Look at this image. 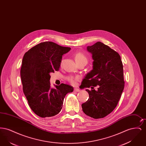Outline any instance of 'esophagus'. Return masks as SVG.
<instances>
[{"label":"esophagus","mask_w":146,"mask_h":146,"mask_svg":"<svg viewBox=\"0 0 146 146\" xmlns=\"http://www.w3.org/2000/svg\"><path fill=\"white\" fill-rule=\"evenodd\" d=\"M74 91L75 92H79V91H80V90H79V89H77V88H74Z\"/></svg>","instance_id":"1"}]
</instances>
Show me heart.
I'll use <instances>...</instances> for the list:
<instances>
[{"label": "heart", "instance_id": "obj_1", "mask_svg": "<svg viewBox=\"0 0 146 146\" xmlns=\"http://www.w3.org/2000/svg\"><path fill=\"white\" fill-rule=\"evenodd\" d=\"M75 60L76 61L77 63L82 62L83 61H88V58L86 57V56L85 54H84L82 52H78L75 55ZM62 64V62L61 63V64ZM80 79V78L79 76H67L66 78V79L70 83L72 84V85H74L76 84V81Z\"/></svg>", "mask_w": 146, "mask_h": 146}]
</instances>
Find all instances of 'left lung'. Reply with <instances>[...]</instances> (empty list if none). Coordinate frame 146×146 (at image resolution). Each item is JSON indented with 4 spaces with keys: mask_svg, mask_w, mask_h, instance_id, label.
<instances>
[{
    "mask_svg": "<svg viewBox=\"0 0 146 146\" xmlns=\"http://www.w3.org/2000/svg\"><path fill=\"white\" fill-rule=\"evenodd\" d=\"M92 54L93 69L84 79L83 88L89 93L88 100L82 104L84 113L94 119L103 118L113 111L124 88L123 66L117 52L98 42L87 47ZM98 86L97 91L94 86Z\"/></svg>",
    "mask_w": 146,
    "mask_h": 146,
    "instance_id": "obj_1",
    "label": "left lung"
}]
</instances>
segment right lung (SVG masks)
<instances>
[{"instance_id":"add662e5","label":"right lung","mask_w":146,"mask_h":146,"mask_svg":"<svg viewBox=\"0 0 146 146\" xmlns=\"http://www.w3.org/2000/svg\"><path fill=\"white\" fill-rule=\"evenodd\" d=\"M70 50L55 42H40L23 56L20 74L23 91L31 110L42 118L55 116L61 111L66 95L73 88L67 84L50 88V74L58 71L62 55Z\"/></svg>"}]
</instances>
